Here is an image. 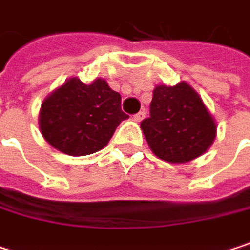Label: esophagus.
Wrapping results in <instances>:
<instances>
[{"label":"esophagus","mask_w":250,"mask_h":250,"mask_svg":"<svg viewBox=\"0 0 250 250\" xmlns=\"http://www.w3.org/2000/svg\"><path fill=\"white\" fill-rule=\"evenodd\" d=\"M145 116H146V113H145V111H139L137 114H134V116H133V120H134V122H142V120L145 119Z\"/></svg>","instance_id":"esophagus-1"}]
</instances>
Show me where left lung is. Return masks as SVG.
<instances>
[{"instance_id":"8db88e82","label":"left lung","mask_w":250,"mask_h":250,"mask_svg":"<svg viewBox=\"0 0 250 250\" xmlns=\"http://www.w3.org/2000/svg\"><path fill=\"white\" fill-rule=\"evenodd\" d=\"M140 127L152 152L169 164L201 156L214 142L217 127L197 91L187 82L153 89L150 117Z\"/></svg>"}]
</instances>
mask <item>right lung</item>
Listing matches in <instances>:
<instances>
[{"label":"right lung","mask_w":250,"mask_h":250,"mask_svg":"<svg viewBox=\"0 0 250 250\" xmlns=\"http://www.w3.org/2000/svg\"><path fill=\"white\" fill-rule=\"evenodd\" d=\"M127 117L122 111V95L107 81L97 78L86 85L71 78L44 98L39 128L46 142L62 153L85 156L107 146Z\"/></svg>","instance_id":"1"}]
</instances>
